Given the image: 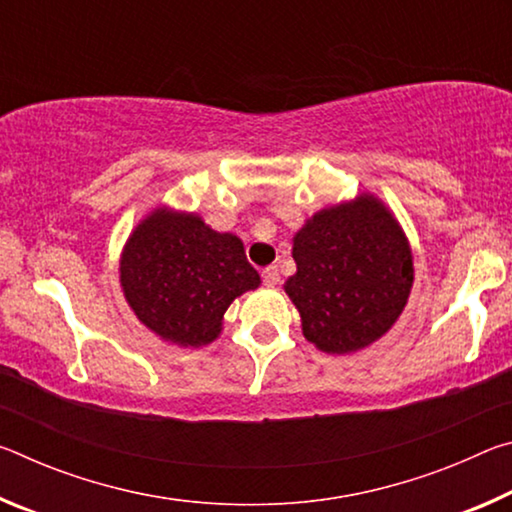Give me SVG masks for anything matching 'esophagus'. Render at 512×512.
Masks as SVG:
<instances>
[{
  "mask_svg": "<svg viewBox=\"0 0 512 512\" xmlns=\"http://www.w3.org/2000/svg\"><path fill=\"white\" fill-rule=\"evenodd\" d=\"M262 280L266 287H275V284H280V271H277V266H266L262 271Z\"/></svg>",
  "mask_w": 512,
  "mask_h": 512,
  "instance_id": "34e87169",
  "label": "esophagus"
}]
</instances>
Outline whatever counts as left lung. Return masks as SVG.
I'll return each mask as SVG.
<instances>
[{
    "label": "left lung",
    "mask_w": 512,
    "mask_h": 512,
    "mask_svg": "<svg viewBox=\"0 0 512 512\" xmlns=\"http://www.w3.org/2000/svg\"><path fill=\"white\" fill-rule=\"evenodd\" d=\"M287 289L302 334L329 354L366 348L402 314L413 284L404 232L377 198L318 212L293 237Z\"/></svg>",
    "instance_id": "8db88e82"
}]
</instances>
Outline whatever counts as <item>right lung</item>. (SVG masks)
<instances>
[{
  "instance_id": "add662e5",
  "label": "right lung",
  "mask_w": 512,
  "mask_h": 512,
  "mask_svg": "<svg viewBox=\"0 0 512 512\" xmlns=\"http://www.w3.org/2000/svg\"><path fill=\"white\" fill-rule=\"evenodd\" d=\"M119 273L135 316L185 348L212 343L230 302L259 287L241 239L214 232L196 214L167 210L137 225Z\"/></svg>"
}]
</instances>
